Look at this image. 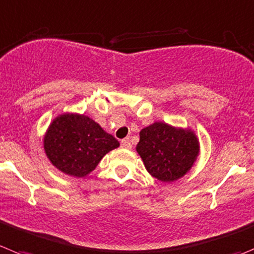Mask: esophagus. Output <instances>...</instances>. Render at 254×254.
<instances>
[{
    "label": "esophagus",
    "instance_id": "1",
    "mask_svg": "<svg viewBox=\"0 0 254 254\" xmlns=\"http://www.w3.org/2000/svg\"><path fill=\"white\" fill-rule=\"evenodd\" d=\"M121 146H122L123 148H127V150H129V148L132 147L131 139H129L128 137H127V138H123L122 141H121Z\"/></svg>",
    "mask_w": 254,
    "mask_h": 254
}]
</instances>
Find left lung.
<instances>
[{"label": "left lung", "instance_id": "8db88e82", "mask_svg": "<svg viewBox=\"0 0 254 254\" xmlns=\"http://www.w3.org/2000/svg\"><path fill=\"white\" fill-rule=\"evenodd\" d=\"M199 150L194 131L164 122H155L141 129L136 146L146 170L162 183H173L189 173Z\"/></svg>", "mask_w": 254, "mask_h": 254}]
</instances>
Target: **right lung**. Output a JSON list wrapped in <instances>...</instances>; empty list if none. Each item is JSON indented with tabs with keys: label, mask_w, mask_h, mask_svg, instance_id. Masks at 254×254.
Wrapping results in <instances>:
<instances>
[{
	"label": "right lung",
	"mask_w": 254,
	"mask_h": 254,
	"mask_svg": "<svg viewBox=\"0 0 254 254\" xmlns=\"http://www.w3.org/2000/svg\"><path fill=\"white\" fill-rule=\"evenodd\" d=\"M118 146L117 139L95 121L78 113L59 115L44 136V150L51 164L74 178L92 173L103 156Z\"/></svg>",
	"instance_id": "add662e5"
}]
</instances>
